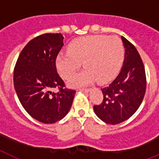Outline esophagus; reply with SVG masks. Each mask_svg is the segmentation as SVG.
I'll use <instances>...</instances> for the list:
<instances>
[{
    "label": "esophagus",
    "instance_id": "obj_1",
    "mask_svg": "<svg viewBox=\"0 0 159 159\" xmlns=\"http://www.w3.org/2000/svg\"><path fill=\"white\" fill-rule=\"evenodd\" d=\"M80 90H82V91H83V92H89L90 91L89 88H81Z\"/></svg>",
    "mask_w": 159,
    "mask_h": 159
}]
</instances>
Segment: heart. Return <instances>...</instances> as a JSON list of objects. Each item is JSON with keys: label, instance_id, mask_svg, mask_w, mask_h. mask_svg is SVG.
Wrapping results in <instances>:
<instances>
[{"label": "heart", "instance_id": "obj_1", "mask_svg": "<svg viewBox=\"0 0 159 159\" xmlns=\"http://www.w3.org/2000/svg\"><path fill=\"white\" fill-rule=\"evenodd\" d=\"M123 57V43L117 36H87L72 41L67 52L57 55L56 67L61 77L68 80L84 63L85 69L70 80L71 87L86 86L96 80L106 83L117 74Z\"/></svg>", "mask_w": 159, "mask_h": 159}]
</instances>
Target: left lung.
I'll return each mask as SVG.
<instances>
[{
	"mask_svg": "<svg viewBox=\"0 0 159 159\" xmlns=\"http://www.w3.org/2000/svg\"><path fill=\"white\" fill-rule=\"evenodd\" d=\"M125 54L123 67L111 84L102 88L103 101L94 105L96 115L107 124L117 125L138 110L146 92V74L140 55L132 43L121 36Z\"/></svg>",
	"mask_w": 159,
	"mask_h": 159,
	"instance_id": "left-lung-1",
	"label": "left lung"
}]
</instances>
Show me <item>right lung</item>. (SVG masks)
<instances>
[{"instance_id":"right-lung-1","label":"right lung","mask_w":159,"mask_h":159,"mask_svg":"<svg viewBox=\"0 0 159 159\" xmlns=\"http://www.w3.org/2000/svg\"><path fill=\"white\" fill-rule=\"evenodd\" d=\"M63 46L61 34L47 33L29 42L14 68V87L27 113L39 122L53 124L69 111L76 91L68 89L56 67ZM57 88V93L52 90Z\"/></svg>"}]
</instances>
